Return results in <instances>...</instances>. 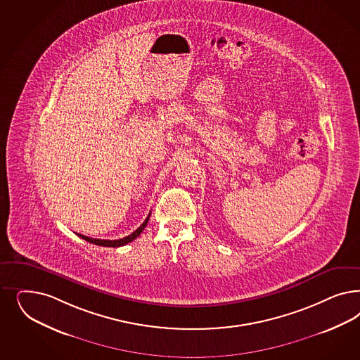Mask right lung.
Listing matches in <instances>:
<instances>
[{"instance_id": "1", "label": "right lung", "mask_w": 360, "mask_h": 360, "mask_svg": "<svg viewBox=\"0 0 360 360\" xmlns=\"http://www.w3.org/2000/svg\"><path fill=\"white\" fill-rule=\"evenodd\" d=\"M150 216L151 213L148 214V217L144 220V222L140 225L139 228L135 231V232L131 233L129 236H126L123 238H119V240H101V238H91V237H87V236H83V234H78L81 238H83L84 241L90 243V244L99 245V246H107V248H119V246H123V245L128 244L131 241H134L136 237H139L140 233L144 231V228L147 226V222L150 220Z\"/></svg>"}]
</instances>
